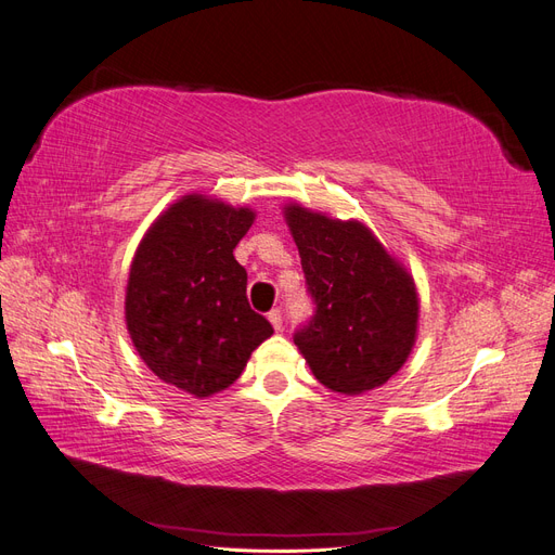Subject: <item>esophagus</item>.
Here are the masks:
<instances>
[{"label":"esophagus","mask_w":555,"mask_h":555,"mask_svg":"<svg viewBox=\"0 0 555 555\" xmlns=\"http://www.w3.org/2000/svg\"><path fill=\"white\" fill-rule=\"evenodd\" d=\"M268 322L273 324L275 331H280V328H282V310H280V308H273L271 312H268Z\"/></svg>","instance_id":"esophagus-1"}]
</instances>
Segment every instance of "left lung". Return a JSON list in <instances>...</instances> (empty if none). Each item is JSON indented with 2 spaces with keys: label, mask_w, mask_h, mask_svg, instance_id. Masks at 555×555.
Wrapping results in <instances>:
<instances>
[{
  "label": "left lung",
  "mask_w": 555,
  "mask_h": 555,
  "mask_svg": "<svg viewBox=\"0 0 555 555\" xmlns=\"http://www.w3.org/2000/svg\"><path fill=\"white\" fill-rule=\"evenodd\" d=\"M314 312L294 333L326 389L357 396L389 382L416 338L412 278L371 229L300 206L284 208Z\"/></svg>",
  "instance_id": "1"
}]
</instances>
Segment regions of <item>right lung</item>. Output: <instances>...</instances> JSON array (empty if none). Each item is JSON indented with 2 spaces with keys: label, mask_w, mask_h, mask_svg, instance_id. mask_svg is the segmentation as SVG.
Instances as JSON below:
<instances>
[{
  "label": "right lung",
  "mask_w": 555,
  "mask_h": 555,
  "mask_svg": "<svg viewBox=\"0 0 555 555\" xmlns=\"http://www.w3.org/2000/svg\"><path fill=\"white\" fill-rule=\"evenodd\" d=\"M255 212L184 196L145 233L127 284V328L166 384L206 398L236 382L266 338L268 319L247 304V273L233 257Z\"/></svg>",
  "instance_id": "add662e5"
}]
</instances>
